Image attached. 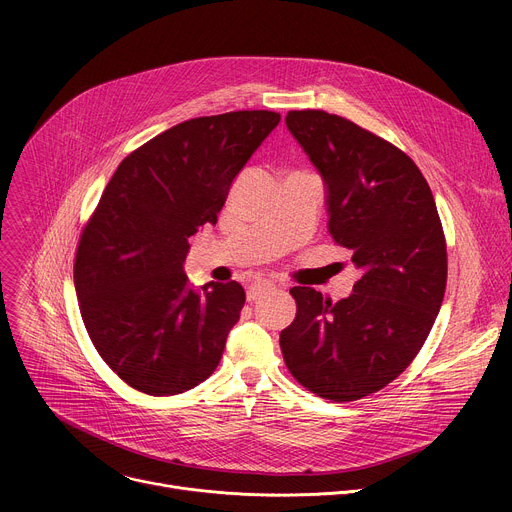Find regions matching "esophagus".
Wrapping results in <instances>:
<instances>
[{"label":"esophagus","mask_w":512,"mask_h":512,"mask_svg":"<svg viewBox=\"0 0 512 512\" xmlns=\"http://www.w3.org/2000/svg\"><path fill=\"white\" fill-rule=\"evenodd\" d=\"M271 289H275V283H271V281H257V283H253L247 289V300L249 302H257L259 298H263L267 291H271Z\"/></svg>","instance_id":"obj_1"}]
</instances>
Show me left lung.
I'll list each match as a JSON object with an SVG mask.
<instances>
[{"mask_svg":"<svg viewBox=\"0 0 512 512\" xmlns=\"http://www.w3.org/2000/svg\"><path fill=\"white\" fill-rule=\"evenodd\" d=\"M285 123L322 174L328 231L362 277L336 304L291 287L298 312L281 354L308 391L356 401L395 381L429 336L448 281L442 221L421 170L387 139L320 109L289 111Z\"/></svg>","mask_w":512,"mask_h":512,"instance_id":"8db88e82","label":"left lung"}]
</instances>
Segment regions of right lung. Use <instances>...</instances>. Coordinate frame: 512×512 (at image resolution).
<instances>
[{
    "instance_id": "1",
    "label": "right lung",
    "mask_w": 512,
    "mask_h": 512,
    "mask_svg": "<svg viewBox=\"0 0 512 512\" xmlns=\"http://www.w3.org/2000/svg\"><path fill=\"white\" fill-rule=\"evenodd\" d=\"M231 111L178 123L131 152L87 221L75 257L79 308L101 358L154 397L206 381L245 304L237 283L188 287V239L214 225L229 188L279 123Z\"/></svg>"
}]
</instances>
